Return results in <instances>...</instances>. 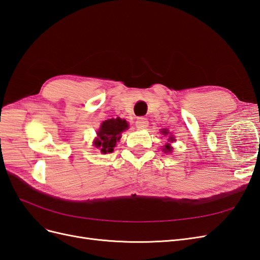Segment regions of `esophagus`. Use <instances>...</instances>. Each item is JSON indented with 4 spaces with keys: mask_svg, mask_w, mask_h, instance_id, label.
I'll return each mask as SVG.
<instances>
[{
    "mask_svg": "<svg viewBox=\"0 0 260 260\" xmlns=\"http://www.w3.org/2000/svg\"><path fill=\"white\" fill-rule=\"evenodd\" d=\"M147 124H148V121H147L146 118H144V117H139L137 121H136V125H137V128H139V129L146 128Z\"/></svg>",
    "mask_w": 260,
    "mask_h": 260,
    "instance_id": "1",
    "label": "esophagus"
}]
</instances>
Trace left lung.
Here are the masks:
<instances>
[{
    "mask_svg": "<svg viewBox=\"0 0 260 260\" xmlns=\"http://www.w3.org/2000/svg\"><path fill=\"white\" fill-rule=\"evenodd\" d=\"M162 133H164V135H168V131H167V130H164V131H162ZM169 140H170L169 142H171V141H172V140H175V139H174V138H169ZM164 149H165V152H171V149H172V148H171L169 145H166V146H165V148H164Z\"/></svg>",
    "mask_w": 260,
    "mask_h": 260,
    "instance_id": "1",
    "label": "left lung"
}]
</instances>
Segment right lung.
<instances>
[{
  "mask_svg": "<svg viewBox=\"0 0 260 260\" xmlns=\"http://www.w3.org/2000/svg\"><path fill=\"white\" fill-rule=\"evenodd\" d=\"M128 122L120 118H112L104 121L98 132L99 139L94 142L95 146L101 149L102 153H112L117 141L120 139V133L128 129Z\"/></svg>",
  "mask_w": 260,
  "mask_h": 260,
  "instance_id": "obj_1",
  "label": "right lung"
}]
</instances>
